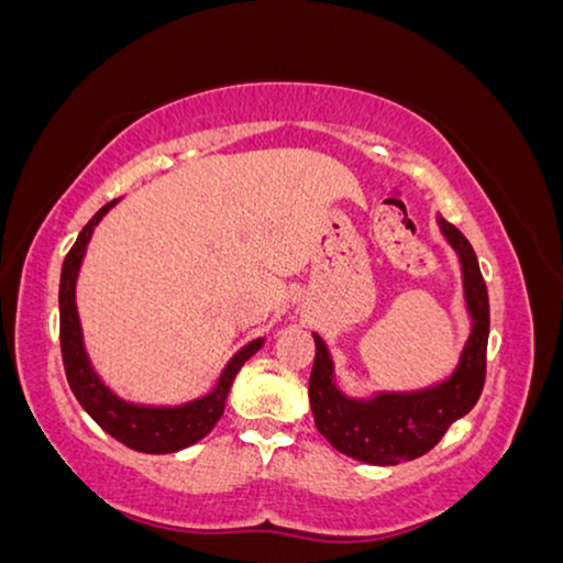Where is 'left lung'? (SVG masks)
<instances>
[{
    "label": "left lung",
    "mask_w": 563,
    "mask_h": 563,
    "mask_svg": "<svg viewBox=\"0 0 563 563\" xmlns=\"http://www.w3.org/2000/svg\"><path fill=\"white\" fill-rule=\"evenodd\" d=\"M438 224L460 257L465 303L473 321L457 368L448 379L419 391H379L372 399L346 397L335 387L329 349L321 335L313 333L316 358L308 397L318 432L343 455L368 465H399L422 457L442 440L448 427L481 399L490 331L488 290L465 234L444 217H438Z\"/></svg>",
    "instance_id": "8db88e82"
}]
</instances>
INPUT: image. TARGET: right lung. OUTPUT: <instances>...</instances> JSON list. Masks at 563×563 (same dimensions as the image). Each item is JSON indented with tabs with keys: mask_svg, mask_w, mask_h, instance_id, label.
<instances>
[{
	"mask_svg": "<svg viewBox=\"0 0 563 563\" xmlns=\"http://www.w3.org/2000/svg\"><path fill=\"white\" fill-rule=\"evenodd\" d=\"M115 205L108 201L106 207H100L93 214L82 232L75 240L70 253L65 255L63 273H60V351H63V364L67 384L75 394V399L80 401V407L103 427V430L123 442L125 448L136 452H148V455H166V452H176L189 448V444L199 442L212 432V427L220 422L224 412V401H228L230 387L234 376L247 362L250 356L260 351L265 339L250 341L247 346H242L238 354L230 358V364L224 366L220 374L217 387L199 397L195 401L179 407H146V405H133V401L121 399L119 394L100 382V376L90 366V358L82 346V331H80V318L78 308H75V280H78L82 257H86V247L93 234L96 224L103 220L108 209Z\"/></svg>",
	"mask_w": 563,
	"mask_h": 563,
	"instance_id": "1",
	"label": "right lung"
}]
</instances>
